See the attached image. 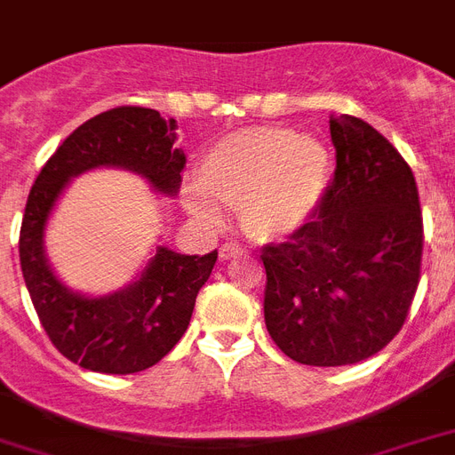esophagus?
I'll use <instances>...</instances> for the list:
<instances>
[{
	"mask_svg": "<svg viewBox=\"0 0 455 455\" xmlns=\"http://www.w3.org/2000/svg\"><path fill=\"white\" fill-rule=\"evenodd\" d=\"M243 255V250L238 248V245H231V243H227V245H221L220 248V259L221 262H227V259H234V257Z\"/></svg>",
	"mask_w": 455,
	"mask_h": 455,
	"instance_id": "obj_1",
	"label": "esophagus"
}]
</instances>
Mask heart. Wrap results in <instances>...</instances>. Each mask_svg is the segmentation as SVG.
Instances as JSON below:
<instances>
[{
  "instance_id": "b5f03b06",
  "label": "heart",
  "mask_w": 455,
  "mask_h": 455,
  "mask_svg": "<svg viewBox=\"0 0 455 455\" xmlns=\"http://www.w3.org/2000/svg\"><path fill=\"white\" fill-rule=\"evenodd\" d=\"M186 188L184 205L205 227L224 221L220 207L238 210L241 228L257 243H276L307 224L323 203L331 153L314 134L250 127L210 146Z\"/></svg>"
}]
</instances>
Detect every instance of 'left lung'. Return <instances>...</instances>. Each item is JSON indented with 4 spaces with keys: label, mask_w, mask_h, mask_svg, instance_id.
Returning <instances> with one entry per match:
<instances>
[{
    "label": "left lung",
    "mask_w": 455,
    "mask_h": 455,
    "mask_svg": "<svg viewBox=\"0 0 455 455\" xmlns=\"http://www.w3.org/2000/svg\"><path fill=\"white\" fill-rule=\"evenodd\" d=\"M335 177L318 214L262 250L264 321L278 349L307 366L373 356L402 331L423 257L413 172L359 117H331Z\"/></svg>",
    "instance_id": "1"
}]
</instances>
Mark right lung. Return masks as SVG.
<instances>
[{"label":"right lung","instance_id":"add662e5","mask_svg":"<svg viewBox=\"0 0 455 455\" xmlns=\"http://www.w3.org/2000/svg\"><path fill=\"white\" fill-rule=\"evenodd\" d=\"M174 141L177 120H163L157 110H106L56 148L30 188L18 241L25 285L53 347L87 371L139 373L170 354L188 328L217 250L198 257L156 245L132 283L106 295H84L68 288L52 269L44 250L46 224L68 184L101 167L139 174L153 191L174 198L186 164Z\"/></svg>","mask_w":455,"mask_h":455}]
</instances>
